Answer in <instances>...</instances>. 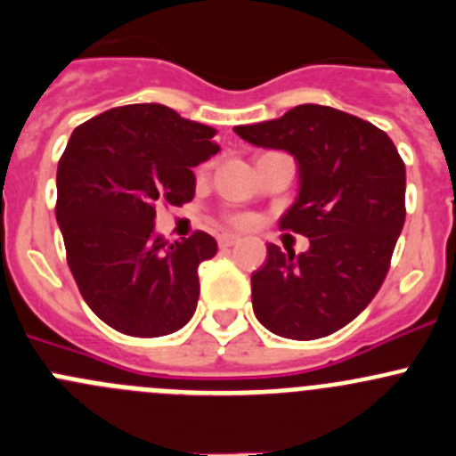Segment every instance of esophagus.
I'll use <instances>...</instances> for the list:
<instances>
[{
	"mask_svg": "<svg viewBox=\"0 0 456 456\" xmlns=\"http://www.w3.org/2000/svg\"><path fill=\"white\" fill-rule=\"evenodd\" d=\"M238 240H240V238L233 236V233H223V236L218 238V245L220 247H232V245H236Z\"/></svg>",
	"mask_w": 456,
	"mask_h": 456,
	"instance_id": "34e87169",
	"label": "esophagus"
}]
</instances>
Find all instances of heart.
Wrapping results in <instances>:
<instances>
[{"label": "heart", "instance_id": "1", "mask_svg": "<svg viewBox=\"0 0 456 456\" xmlns=\"http://www.w3.org/2000/svg\"><path fill=\"white\" fill-rule=\"evenodd\" d=\"M233 223H236V224H249V218H247V216H236V218H233Z\"/></svg>", "mask_w": 456, "mask_h": 456}]
</instances>
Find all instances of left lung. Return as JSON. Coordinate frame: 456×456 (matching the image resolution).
Masks as SVG:
<instances>
[{
  "label": "left lung",
  "instance_id": "left-lung-1",
  "mask_svg": "<svg viewBox=\"0 0 456 456\" xmlns=\"http://www.w3.org/2000/svg\"><path fill=\"white\" fill-rule=\"evenodd\" d=\"M245 142L298 165V196L281 227L309 238L303 254L267 245L251 273L254 314L282 338L312 340L354 321L383 285L405 223V165L370 122L321 104L233 126Z\"/></svg>",
  "mask_w": 456,
  "mask_h": 456
}]
</instances>
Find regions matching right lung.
I'll use <instances>...</instances> for the list:
<instances>
[{
    "label": "right lung",
    "instance_id": "add662e5",
    "mask_svg": "<svg viewBox=\"0 0 456 456\" xmlns=\"http://www.w3.org/2000/svg\"><path fill=\"white\" fill-rule=\"evenodd\" d=\"M214 135V126L151 102L104 110L66 144L55 218L70 273L95 316L122 334H174L196 312L198 265L218 242L205 232L165 240L156 207L191 200V169L220 151Z\"/></svg>",
    "mask_w": 456,
    "mask_h": 456
}]
</instances>
